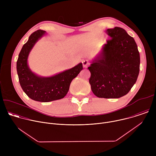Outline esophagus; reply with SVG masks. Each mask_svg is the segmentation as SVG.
Instances as JSON below:
<instances>
[{
	"label": "esophagus",
	"instance_id": "obj_1",
	"mask_svg": "<svg viewBox=\"0 0 156 156\" xmlns=\"http://www.w3.org/2000/svg\"><path fill=\"white\" fill-rule=\"evenodd\" d=\"M82 63H83V66L84 68H87L89 65H90V63H89V62L87 60H82Z\"/></svg>",
	"mask_w": 156,
	"mask_h": 156
}]
</instances>
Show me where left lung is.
I'll use <instances>...</instances> for the list:
<instances>
[{
	"label": "left lung",
	"instance_id": "obj_1",
	"mask_svg": "<svg viewBox=\"0 0 156 156\" xmlns=\"http://www.w3.org/2000/svg\"><path fill=\"white\" fill-rule=\"evenodd\" d=\"M111 39L87 68L94 94L101 98H119L126 95L136 83L140 56L133 37L120 27L107 29Z\"/></svg>",
	"mask_w": 156,
	"mask_h": 156
}]
</instances>
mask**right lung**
<instances>
[{"mask_svg":"<svg viewBox=\"0 0 156 156\" xmlns=\"http://www.w3.org/2000/svg\"><path fill=\"white\" fill-rule=\"evenodd\" d=\"M45 33L39 30L30 35L16 62L19 82L23 91L31 99L43 102L63 98L69 90L72 81L83 70L82 63H80L69 70L49 77H41L32 72L28 65V57L36 42Z\"/></svg>","mask_w":156,"mask_h":156,"instance_id":"1","label":"right lung"}]
</instances>
